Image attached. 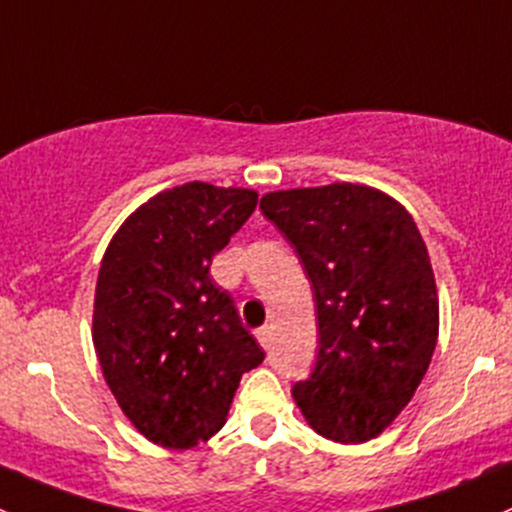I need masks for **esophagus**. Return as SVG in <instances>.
Here are the masks:
<instances>
[{
	"label": "esophagus",
	"mask_w": 512,
	"mask_h": 512,
	"mask_svg": "<svg viewBox=\"0 0 512 512\" xmlns=\"http://www.w3.org/2000/svg\"><path fill=\"white\" fill-rule=\"evenodd\" d=\"M256 340L261 342L263 350H268V347H271V340H273V330L268 328V325H266V328H258L256 330Z\"/></svg>",
	"instance_id": "obj_1"
}]
</instances>
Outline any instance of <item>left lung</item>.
Segmentation results:
<instances>
[{"label":"left lung","mask_w":512,"mask_h":512,"mask_svg":"<svg viewBox=\"0 0 512 512\" xmlns=\"http://www.w3.org/2000/svg\"><path fill=\"white\" fill-rule=\"evenodd\" d=\"M261 209L293 244L318 308V362L293 387L300 414L337 444L377 439L412 402L439 337V293L412 214L355 182L278 189Z\"/></svg>","instance_id":"8db88e82"}]
</instances>
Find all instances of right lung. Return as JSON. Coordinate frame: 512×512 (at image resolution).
<instances>
[{
	"label": "right lung",
	"instance_id": "1",
	"mask_svg": "<svg viewBox=\"0 0 512 512\" xmlns=\"http://www.w3.org/2000/svg\"><path fill=\"white\" fill-rule=\"evenodd\" d=\"M258 192L187 182L140 204L100 261L93 347L130 424L162 449H194L226 424L263 350L209 276Z\"/></svg>",
	"mask_w": 512,
	"mask_h": 512
}]
</instances>
